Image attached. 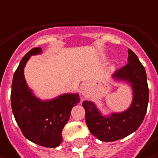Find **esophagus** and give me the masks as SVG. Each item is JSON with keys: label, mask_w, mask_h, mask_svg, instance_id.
Wrapping results in <instances>:
<instances>
[{"label": "esophagus", "mask_w": 158, "mask_h": 158, "mask_svg": "<svg viewBox=\"0 0 158 158\" xmlns=\"http://www.w3.org/2000/svg\"><path fill=\"white\" fill-rule=\"evenodd\" d=\"M81 94L83 96H88L90 94V90H89V85L87 84H83L81 86Z\"/></svg>", "instance_id": "esophagus-1"}]
</instances>
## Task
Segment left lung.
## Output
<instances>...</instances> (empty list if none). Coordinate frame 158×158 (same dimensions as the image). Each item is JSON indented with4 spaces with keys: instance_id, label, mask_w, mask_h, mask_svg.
<instances>
[{
    "instance_id": "8db88e82",
    "label": "left lung",
    "mask_w": 158,
    "mask_h": 158,
    "mask_svg": "<svg viewBox=\"0 0 158 158\" xmlns=\"http://www.w3.org/2000/svg\"><path fill=\"white\" fill-rule=\"evenodd\" d=\"M127 60L128 64L116 70L112 78L117 82L130 84L133 100L128 108L121 113L103 115L92 101L83 103L85 122L91 134L103 142H113L134 133L140 127L147 114L149 91L146 70L135 53L130 49Z\"/></svg>"
}]
</instances>
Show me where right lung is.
Listing matches in <instances>:
<instances>
[{"label": "right lung", "instance_id": "1", "mask_svg": "<svg viewBox=\"0 0 158 158\" xmlns=\"http://www.w3.org/2000/svg\"><path fill=\"white\" fill-rule=\"evenodd\" d=\"M42 52L41 47L27 52L13 74L11 109L23 135L44 148H57L63 141L62 131L68 122L72 108L80 102L78 94H64L51 100L34 95L24 78V67L31 55Z\"/></svg>", "mask_w": 158, "mask_h": 158}]
</instances>
